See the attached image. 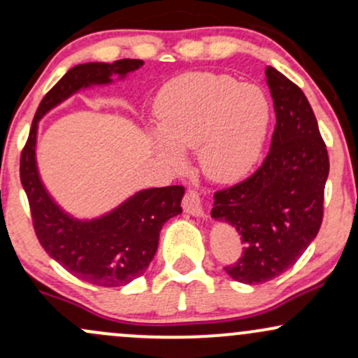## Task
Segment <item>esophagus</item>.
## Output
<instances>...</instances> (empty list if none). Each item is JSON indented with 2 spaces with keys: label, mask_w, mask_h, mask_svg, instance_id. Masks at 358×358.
I'll use <instances>...</instances> for the list:
<instances>
[{
  "label": "esophagus",
  "mask_w": 358,
  "mask_h": 358,
  "mask_svg": "<svg viewBox=\"0 0 358 358\" xmlns=\"http://www.w3.org/2000/svg\"><path fill=\"white\" fill-rule=\"evenodd\" d=\"M183 210L193 217H203V205L199 192L188 190L183 196Z\"/></svg>",
  "instance_id": "obj_1"
}]
</instances>
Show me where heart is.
<instances>
[{
	"mask_svg": "<svg viewBox=\"0 0 358 358\" xmlns=\"http://www.w3.org/2000/svg\"><path fill=\"white\" fill-rule=\"evenodd\" d=\"M153 148L168 165L199 148L200 165L217 182L241 178L256 165L269 126V102L252 84L224 73L190 72L159 89Z\"/></svg>",
	"mask_w": 358,
	"mask_h": 358,
	"instance_id": "obj_1",
	"label": "heart"
}]
</instances>
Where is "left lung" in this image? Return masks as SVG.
Wrapping results in <instances>:
<instances>
[{
    "label": "left lung",
    "instance_id": "1",
    "mask_svg": "<svg viewBox=\"0 0 358 358\" xmlns=\"http://www.w3.org/2000/svg\"><path fill=\"white\" fill-rule=\"evenodd\" d=\"M276 113L271 150L244 182L213 195L210 215L241 234L242 257L224 268L232 279L261 285L287 271L315 239L323 220L330 162L303 90L266 69Z\"/></svg>",
    "mask_w": 358,
    "mask_h": 358
}]
</instances>
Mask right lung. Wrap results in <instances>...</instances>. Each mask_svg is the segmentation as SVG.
I'll return each instance as SVG.
<instances>
[{
	"label": "right lung",
	"mask_w": 358,
	"mask_h": 358,
	"mask_svg": "<svg viewBox=\"0 0 358 358\" xmlns=\"http://www.w3.org/2000/svg\"><path fill=\"white\" fill-rule=\"evenodd\" d=\"M143 64L138 59H122L113 64L89 62L72 67L40 102L20 159V180L42 248L62 268L96 286H124L145 274L158 249L162 227L182 213L185 188L180 185L146 188L104 215L76 219L52 199L40 178L36 165L38 122L79 90L113 84V77L124 79Z\"/></svg>",
	"instance_id": "add662e5"
}]
</instances>
